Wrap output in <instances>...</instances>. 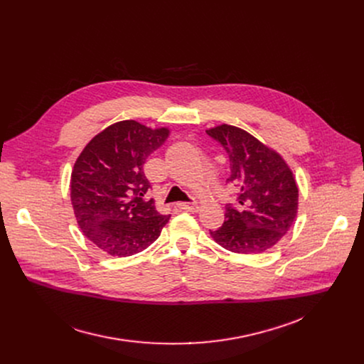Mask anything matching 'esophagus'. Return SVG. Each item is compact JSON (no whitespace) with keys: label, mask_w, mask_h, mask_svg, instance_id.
I'll return each instance as SVG.
<instances>
[{"label":"esophagus","mask_w":364,"mask_h":364,"mask_svg":"<svg viewBox=\"0 0 364 364\" xmlns=\"http://www.w3.org/2000/svg\"><path fill=\"white\" fill-rule=\"evenodd\" d=\"M177 207L180 210H187V212H197L198 210V204L196 201H193V203H178Z\"/></svg>","instance_id":"34e87169"}]
</instances>
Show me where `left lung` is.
<instances>
[{
	"mask_svg": "<svg viewBox=\"0 0 364 364\" xmlns=\"http://www.w3.org/2000/svg\"><path fill=\"white\" fill-rule=\"evenodd\" d=\"M228 152L237 207L226 205L225 223L210 236L235 253H262L294 225L298 186L282 155L242 128L222 124L205 131Z\"/></svg>",
	"mask_w": 364,
	"mask_h": 364,
	"instance_id": "1",
	"label": "left lung"
}]
</instances>
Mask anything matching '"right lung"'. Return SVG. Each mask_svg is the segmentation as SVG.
I'll return each instance as SVG.
<instances>
[{"mask_svg": "<svg viewBox=\"0 0 364 364\" xmlns=\"http://www.w3.org/2000/svg\"><path fill=\"white\" fill-rule=\"evenodd\" d=\"M170 129L119 121L95 135L77 157L70 177V200L83 235L100 250L125 257L159 239L170 216L145 200L148 155L160 148Z\"/></svg>", "mask_w": 364, "mask_h": 364, "instance_id": "1", "label": "right lung"}]
</instances>
